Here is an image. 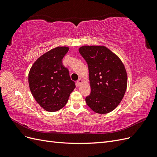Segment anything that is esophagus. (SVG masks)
<instances>
[{
	"mask_svg": "<svg viewBox=\"0 0 157 157\" xmlns=\"http://www.w3.org/2000/svg\"><path fill=\"white\" fill-rule=\"evenodd\" d=\"M82 82V78H79V79L77 80V86H80V84H81Z\"/></svg>",
	"mask_w": 157,
	"mask_h": 157,
	"instance_id": "34e87169",
	"label": "esophagus"
}]
</instances>
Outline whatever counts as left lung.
Returning <instances> with one entry per match:
<instances>
[{"label": "left lung", "mask_w": 157, "mask_h": 157, "mask_svg": "<svg viewBox=\"0 0 157 157\" xmlns=\"http://www.w3.org/2000/svg\"><path fill=\"white\" fill-rule=\"evenodd\" d=\"M88 66L91 92L85 99L99 114L113 111L124 96L127 73L118 57L104 46H83L78 49Z\"/></svg>", "instance_id": "8db88e82"}]
</instances>
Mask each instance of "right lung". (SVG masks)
<instances>
[{"label":"right lung","instance_id":"right-lung-1","mask_svg":"<svg viewBox=\"0 0 157 157\" xmlns=\"http://www.w3.org/2000/svg\"><path fill=\"white\" fill-rule=\"evenodd\" d=\"M69 49V47L58 46L46 52L29 71L28 80L31 94L47 111L55 112L63 108L75 88L69 70L62 64Z\"/></svg>","mask_w":157,"mask_h":157}]
</instances>
